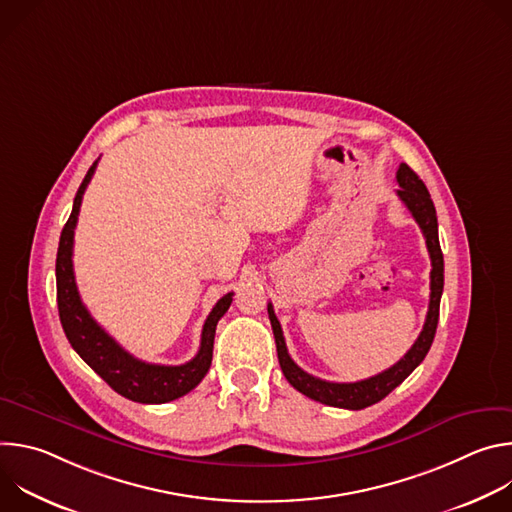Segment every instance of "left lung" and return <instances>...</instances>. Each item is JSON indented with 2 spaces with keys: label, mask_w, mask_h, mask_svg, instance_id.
<instances>
[{
  "label": "left lung",
  "mask_w": 512,
  "mask_h": 512,
  "mask_svg": "<svg viewBox=\"0 0 512 512\" xmlns=\"http://www.w3.org/2000/svg\"><path fill=\"white\" fill-rule=\"evenodd\" d=\"M397 184H399L397 196L403 200V204L413 214L415 223L419 225V229L425 237L429 259H431V275H429L431 277V283H429L431 294H429V310L425 316V324H423V330L417 336L415 344L407 350V354L399 362H395L391 369H387L371 379L356 381V383H330V381L312 377L306 371H302L294 360H291L287 346H285L283 332H281V324L273 312V306L267 304V312H269V320H271V328H273V336H275V346H277L279 367H281L285 379L289 381L291 387L298 389L306 397L320 401L324 405H330V407L358 411V409L375 405L381 399H385L395 387H399L419 367L421 360L425 358V354L431 348L437 320H440V300H442V291H444V255L440 249V237H437L435 206H433V200H431L425 184L419 180V176L407 164L399 166Z\"/></svg>",
  "instance_id": "8db88e82"
}]
</instances>
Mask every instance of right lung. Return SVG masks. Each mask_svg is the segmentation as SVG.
Here are the masks:
<instances>
[{"mask_svg": "<svg viewBox=\"0 0 512 512\" xmlns=\"http://www.w3.org/2000/svg\"><path fill=\"white\" fill-rule=\"evenodd\" d=\"M97 162L89 168L72 204V212L60 233L56 255V302L62 330L89 367L119 395L137 403H168L190 393L208 373L212 362V344L216 324L225 316L233 302V291L216 302L202 326L198 354L178 367L150 364L123 350L89 314L81 302L75 271H72V243L79 221L83 194L95 174Z\"/></svg>", "mask_w": 512, "mask_h": 512, "instance_id": "1", "label": "right lung"}]
</instances>
